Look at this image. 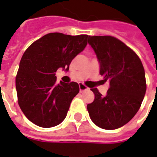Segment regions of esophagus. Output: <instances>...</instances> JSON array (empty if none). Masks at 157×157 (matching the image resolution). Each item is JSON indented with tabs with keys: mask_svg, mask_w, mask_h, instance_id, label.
Wrapping results in <instances>:
<instances>
[{
	"mask_svg": "<svg viewBox=\"0 0 157 157\" xmlns=\"http://www.w3.org/2000/svg\"><path fill=\"white\" fill-rule=\"evenodd\" d=\"M88 89H89V88H88L86 86H85V85H83V84H79V91H80V92L86 91Z\"/></svg>",
	"mask_w": 157,
	"mask_h": 157,
	"instance_id": "obj_1",
	"label": "esophagus"
}]
</instances>
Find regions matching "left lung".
Returning a JSON list of instances; mask_svg holds the SVG:
<instances>
[{
	"label": "left lung",
	"instance_id": "obj_1",
	"mask_svg": "<svg viewBox=\"0 0 157 157\" xmlns=\"http://www.w3.org/2000/svg\"><path fill=\"white\" fill-rule=\"evenodd\" d=\"M100 63L103 81L110 87L103 96L92 88L94 100L87 105L91 120L103 129L113 130L127 124L136 115L146 93L145 71L136 53L110 36L88 37Z\"/></svg>",
	"mask_w": 157,
	"mask_h": 157
}]
</instances>
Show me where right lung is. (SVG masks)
I'll return each mask as SVG.
<instances>
[{
    "label": "right lung",
    "instance_id": "1",
    "mask_svg": "<svg viewBox=\"0 0 157 157\" xmlns=\"http://www.w3.org/2000/svg\"><path fill=\"white\" fill-rule=\"evenodd\" d=\"M87 35L49 33L23 53L15 78L18 104L24 115L41 128H52L66 117L79 92L76 82L57 84L56 71L69 70L72 59L84 51Z\"/></svg>",
    "mask_w": 157,
    "mask_h": 157
}]
</instances>
